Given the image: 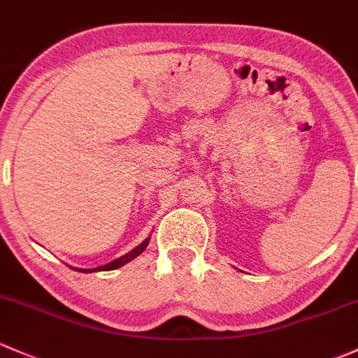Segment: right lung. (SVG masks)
Returning <instances> with one entry per match:
<instances>
[{"label":"right lung","instance_id":"right-lung-1","mask_svg":"<svg viewBox=\"0 0 358 358\" xmlns=\"http://www.w3.org/2000/svg\"><path fill=\"white\" fill-rule=\"evenodd\" d=\"M148 242H150V239L143 241V242H141L140 245H138L136 249H133L131 252H128V255L121 256V257H119V259H114V261H110L109 264H103V266L94 268V270H76V271H83V273H88V271H109V270H116V268H121V266H124L126 263H129V261L134 259V257H136V256H140L141 252H143L145 249H147Z\"/></svg>","mask_w":358,"mask_h":358}]
</instances>
